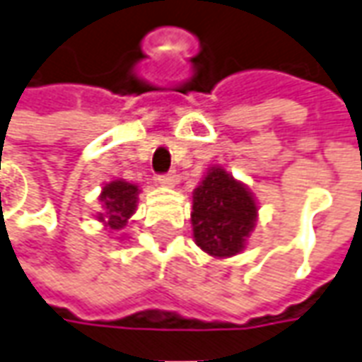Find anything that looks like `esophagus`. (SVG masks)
Returning a JSON list of instances; mask_svg holds the SVG:
<instances>
[{"label": "esophagus", "mask_w": 362, "mask_h": 362, "mask_svg": "<svg viewBox=\"0 0 362 362\" xmlns=\"http://www.w3.org/2000/svg\"><path fill=\"white\" fill-rule=\"evenodd\" d=\"M157 181L161 183V185H165V187H173L177 183V175L171 171V173H163V175H159L157 177Z\"/></svg>", "instance_id": "obj_1"}]
</instances>
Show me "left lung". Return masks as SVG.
Returning <instances> with one entry per match:
<instances>
[{"label": "left lung", "instance_id": "1", "mask_svg": "<svg viewBox=\"0 0 362 362\" xmlns=\"http://www.w3.org/2000/svg\"><path fill=\"white\" fill-rule=\"evenodd\" d=\"M256 203L248 189L221 167H213L193 193V236L211 256L226 258L244 248L256 223Z\"/></svg>", "mask_w": 362, "mask_h": 362}]
</instances>
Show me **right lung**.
<instances>
[{
  "mask_svg": "<svg viewBox=\"0 0 362 362\" xmlns=\"http://www.w3.org/2000/svg\"><path fill=\"white\" fill-rule=\"evenodd\" d=\"M138 187L132 185L128 181H112L102 189L100 201L106 213L98 214V221L119 230L124 228L128 218L136 211V203H138Z\"/></svg>",
  "mask_w": 362,
  "mask_h": 362,
  "instance_id": "1",
  "label": "right lung"
}]
</instances>
